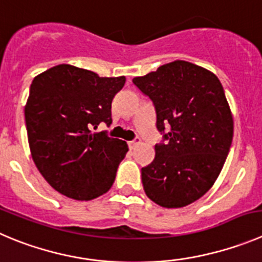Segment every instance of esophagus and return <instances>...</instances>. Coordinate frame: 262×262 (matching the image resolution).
<instances>
[{
	"instance_id": "1",
	"label": "esophagus",
	"mask_w": 262,
	"mask_h": 262,
	"mask_svg": "<svg viewBox=\"0 0 262 262\" xmlns=\"http://www.w3.org/2000/svg\"><path fill=\"white\" fill-rule=\"evenodd\" d=\"M139 142H141V138H139V137H136V138H134L133 141H129L128 145H129V147H130V148H134L137 145H138Z\"/></svg>"
}]
</instances>
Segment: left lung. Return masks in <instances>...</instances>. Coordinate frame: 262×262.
Masks as SVG:
<instances>
[{
    "mask_svg": "<svg viewBox=\"0 0 262 262\" xmlns=\"http://www.w3.org/2000/svg\"><path fill=\"white\" fill-rule=\"evenodd\" d=\"M152 102L163 134L155 159L142 168L146 195L165 208L202 198L219 177L233 141V116L217 76L185 60L134 77Z\"/></svg>",
    "mask_w": 262,
    "mask_h": 262,
    "instance_id": "obj_1",
    "label": "left lung"
}]
</instances>
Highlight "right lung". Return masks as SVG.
Returning <instances> with one entry per match:
<instances>
[{
	"instance_id": "1",
	"label": "right lung",
	"mask_w": 262,
	"mask_h": 262,
	"mask_svg": "<svg viewBox=\"0 0 262 262\" xmlns=\"http://www.w3.org/2000/svg\"><path fill=\"white\" fill-rule=\"evenodd\" d=\"M125 77H99L59 64L36 76L24 108L32 159L50 186L76 200H92L111 189L128 145L93 133L111 125V103Z\"/></svg>"
}]
</instances>
